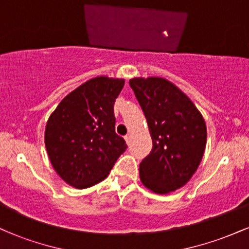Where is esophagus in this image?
<instances>
[{
	"label": "esophagus",
	"mask_w": 249,
	"mask_h": 249,
	"mask_svg": "<svg viewBox=\"0 0 249 249\" xmlns=\"http://www.w3.org/2000/svg\"><path fill=\"white\" fill-rule=\"evenodd\" d=\"M124 138H125V141H126L127 144H130V142H131V134H126Z\"/></svg>",
	"instance_id": "obj_1"
}]
</instances>
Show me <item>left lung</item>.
<instances>
[{
    "label": "left lung",
    "instance_id": "obj_1",
    "mask_svg": "<svg viewBox=\"0 0 249 249\" xmlns=\"http://www.w3.org/2000/svg\"><path fill=\"white\" fill-rule=\"evenodd\" d=\"M152 137V150L139 165L142 184L154 193L182 187L198 168L206 146V124L188 97L159 77L128 82Z\"/></svg>",
    "mask_w": 249,
    "mask_h": 249
}]
</instances>
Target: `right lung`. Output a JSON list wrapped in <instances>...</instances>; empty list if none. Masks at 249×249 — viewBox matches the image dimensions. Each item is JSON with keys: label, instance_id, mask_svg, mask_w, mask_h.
Segmentation results:
<instances>
[{"label": "right lung", "instance_id": "1", "mask_svg": "<svg viewBox=\"0 0 249 249\" xmlns=\"http://www.w3.org/2000/svg\"><path fill=\"white\" fill-rule=\"evenodd\" d=\"M124 79L96 77L59 103L45 127L51 164L67 184L88 188L104 180L127 148L116 133L113 105Z\"/></svg>", "mask_w": 249, "mask_h": 249}]
</instances>
